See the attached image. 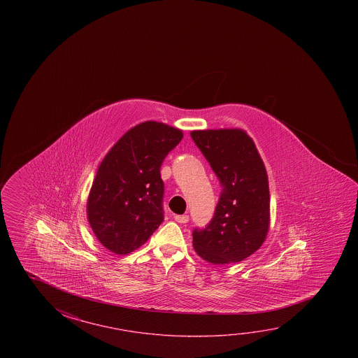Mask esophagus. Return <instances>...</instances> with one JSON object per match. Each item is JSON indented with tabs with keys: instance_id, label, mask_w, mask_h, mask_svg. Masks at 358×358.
Segmentation results:
<instances>
[{
	"instance_id": "esophagus-1",
	"label": "esophagus",
	"mask_w": 358,
	"mask_h": 358,
	"mask_svg": "<svg viewBox=\"0 0 358 358\" xmlns=\"http://www.w3.org/2000/svg\"><path fill=\"white\" fill-rule=\"evenodd\" d=\"M175 220H176L178 223H187L189 217H188L187 215H176Z\"/></svg>"
}]
</instances>
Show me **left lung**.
Segmentation results:
<instances>
[{"label": "left lung", "instance_id": "left-lung-1", "mask_svg": "<svg viewBox=\"0 0 358 358\" xmlns=\"http://www.w3.org/2000/svg\"><path fill=\"white\" fill-rule=\"evenodd\" d=\"M191 137L216 173L222 191L194 247L213 264L240 262L262 246L270 224V191L264 161L242 129L192 131Z\"/></svg>", "mask_w": 358, "mask_h": 358}]
</instances>
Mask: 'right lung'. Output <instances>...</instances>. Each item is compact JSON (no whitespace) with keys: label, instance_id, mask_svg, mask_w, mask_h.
I'll return each instance as SVG.
<instances>
[{"label":"right lung","instance_id":"1","mask_svg":"<svg viewBox=\"0 0 358 358\" xmlns=\"http://www.w3.org/2000/svg\"><path fill=\"white\" fill-rule=\"evenodd\" d=\"M182 137V131L164 123H140L101 162L88 197V222L112 252H132L164 221V185L159 170Z\"/></svg>","mask_w":358,"mask_h":358}]
</instances>
